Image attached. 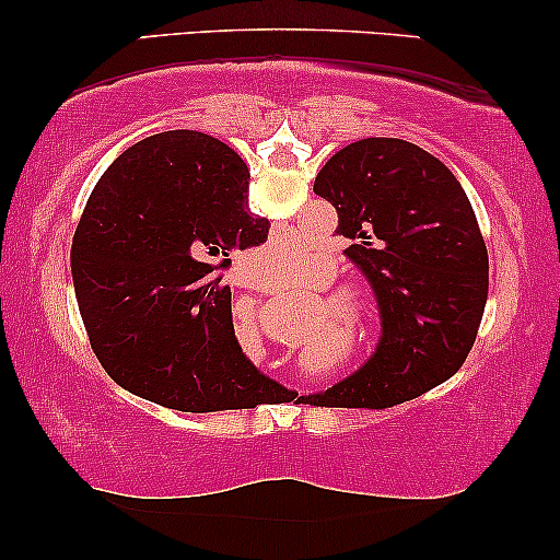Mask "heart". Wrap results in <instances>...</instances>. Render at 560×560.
I'll return each mask as SVG.
<instances>
[{
  "label": "heart",
  "instance_id": "heart-1",
  "mask_svg": "<svg viewBox=\"0 0 560 560\" xmlns=\"http://www.w3.org/2000/svg\"><path fill=\"white\" fill-rule=\"evenodd\" d=\"M262 259L267 262V272L275 282H285L290 275L303 270L311 262V242L305 240L301 232L290 229V232H280L275 240L262 249ZM347 303L351 305V316L354 324H364L362 311V295H347Z\"/></svg>",
  "mask_w": 560,
  "mask_h": 560
}]
</instances>
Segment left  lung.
I'll list each match as a JSON object with an SVG mask.
<instances>
[{"instance_id":"8db88e82","label":"left lung","mask_w":560,"mask_h":560,"mask_svg":"<svg viewBox=\"0 0 560 560\" xmlns=\"http://www.w3.org/2000/svg\"><path fill=\"white\" fill-rule=\"evenodd\" d=\"M313 194L339 213L343 255L377 293V354L305 400L382 410L439 387L462 370L489 290V257L456 175L418 144L366 137L320 167Z\"/></svg>"}]
</instances>
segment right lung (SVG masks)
<instances>
[{"instance_id": "add662e5", "label": "right lung", "mask_w": 560, "mask_h": 560, "mask_svg": "<svg viewBox=\"0 0 560 560\" xmlns=\"http://www.w3.org/2000/svg\"><path fill=\"white\" fill-rule=\"evenodd\" d=\"M249 167L194 129L144 137L106 167L73 234L71 275L91 349L142 400L183 412L293 400L236 343V249L267 242Z\"/></svg>"}]
</instances>
